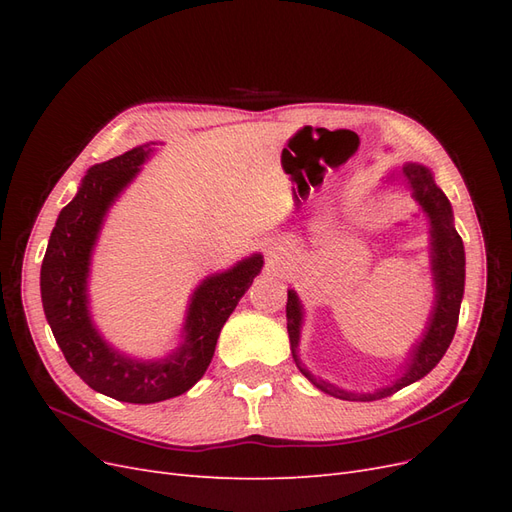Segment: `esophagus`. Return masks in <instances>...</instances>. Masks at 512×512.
<instances>
[{
    "mask_svg": "<svg viewBox=\"0 0 512 512\" xmlns=\"http://www.w3.org/2000/svg\"><path fill=\"white\" fill-rule=\"evenodd\" d=\"M286 250H288V241H286V239H277V241H273V243L269 245L267 256H269L271 262H280L282 256L286 254Z\"/></svg>",
    "mask_w": 512,
    "mask_h": 512,
    "instance_id": "34e87169",
    "label": "esophagus"
}]
</instances>
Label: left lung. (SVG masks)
I'll return each mask as SVG.
<instances>
[{"mask_svg": "<svg viewBox=\"0 0 512 512\" xmlns=\"http://www.w3.org/2000/svg\"><path fill=\"white\" fill-rule=\"evenodd\" d=\"M404 177L412 188L418 205H421L425 209V213L429 215L431 265H433V282H436V307H433V314H431L423 342L418 344L410 354L408 369L404 376L395 380V384L386 386V389H380L376 393H367V395L348 393V391L337 389V386L316 380L312 374H309V371H305L299 365V359H297L303 314H301V303L297 299V294H294V290H288L286 320H288V337H290V348H292L294 361H297L299 369L303 371V376H307V380H312L320 391L329 393L337 399L374 401V399L389 397V395L397 393L399 389H404V386L421 380L440 363L444 352L448 350V346H451L455 329H457L463 284H466V254H463V241L459 237V232L453 226L451 203H448V198L444 196V192L438 188V185L433 183V177L425 166H418V164L404 166Z\"/></svg>", "mask_w": 512, "mask_h": 512, "instance_id": "obj_1", "label": "left lung"}]
</instances>
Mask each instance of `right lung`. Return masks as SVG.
I'll list each match as a JSON object with an SVG mask.
<instances>
[{"label":"right lung","instance_id":"add662e5","mask_svg":"<svg viewBox=\"0 0 512 512\" xmlns=\"http://www.w3.org/2000/svg\"><path fill=\"white\" fill-rule=\"evenodd\" d=\"M149 149L136 147L87 170L79 194L61 209L40 269L46 320L68 365L91 389L128 404L177 397L203 378L224 322L262 267L254 254L226 273L207 277L194 292L185 342L162 361L138 363L106 346L87 309V273L104 213L134 179Z\"/></svg>","mask_w":512,"mask_h":512}]
</instances>
